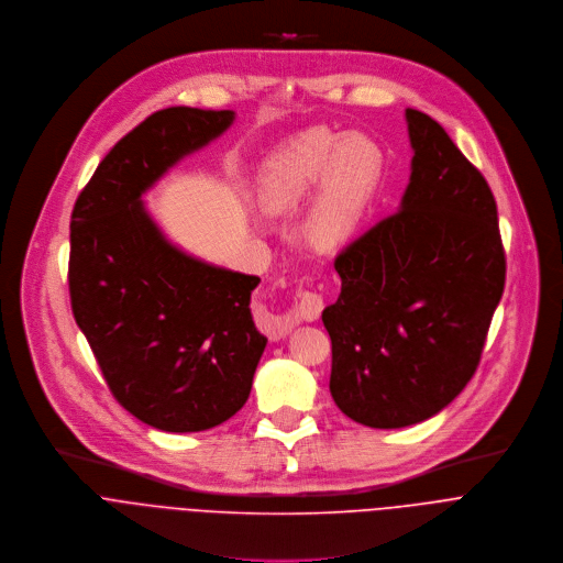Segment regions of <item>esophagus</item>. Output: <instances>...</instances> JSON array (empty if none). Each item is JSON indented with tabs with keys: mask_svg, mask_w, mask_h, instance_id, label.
<instances>
[{
	"mask_svg": "<svg viewBox=\"0 0 563 563\" xmlns=\"http://www.w3.org/2000/svg\"><path fill=\"white\" fill-rule=\"evenodd\" d=\"M321 310H323V297H321L319 292L303 290V292L299 295V301H297L295 310L282 317V332H284L288 325H295V323H299V321H314V319H319Z\"/></svg>",
	"mask_w": 563,
	"mask_h": 563,
	"instance_id": "34e87169",
	"label": "esophagus"
}]
</instances>
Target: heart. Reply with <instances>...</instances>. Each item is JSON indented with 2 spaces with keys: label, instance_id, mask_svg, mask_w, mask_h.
Masks as SVG:
<instances>
[{
  "label": "heart",
  "instance_id": "heart-1",
  "mask_svg": "<svg viewBox=\"0 0 563 563\" xmlns=\"http://www.w3.org/2000/svg\"><path fill=\"white\" fill-rule=\"evenodd\" d=\"M379 146L364 135L310 129L279 146L264 164L260 199L266 210L295 208L317 184L321 190L308 214L306 231L314 246L346 242L364 217L382 179Z\"/></svg>",
  "mask_w": 563,
  "mask_h": 563
}]
</instances>
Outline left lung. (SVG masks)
Wrapping results in <instances>:
<instances>
[{
    "label": "left lung",
    "mask_w": 563,
    "mask_h": 563,
    "mask_svg": "<svg viewBox=\"0 0 563 563\" xmlns=\"http://www.w3.org/2000/svg\"><path fill=\"white\" fill-rule=\"evenodd\" d=\"M406 122L401 206L334 257L342 292L321 312L330 395L371 428L419 423L466 388L506 284L488 181L426 112Z\"/></svg>",
    "instance_id": "1"
}]
</instances>
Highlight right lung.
Returning a JSON list of instances; mask_svg holds the SVG:
<instances>
[{
    "label": "right lung",
    "instance_id": "right-lung-1",
    "mask_svg": "<svg viewBox=\"0 0 563 563\" xmlns=\"http://www.w3.org/2000/svg\"><path fill=\"white\" fill-rule=\"evenodd\" d=\"M233 120V110L188 106L153 112L110 148L70 214L75 321L112 397L166 432L231 419L268 342L251 314L260 277L188 257L142 203L170 166Z\"/></svg>",
    "mask_w": 563,
    "mask_h": 563
}]
</instances>
